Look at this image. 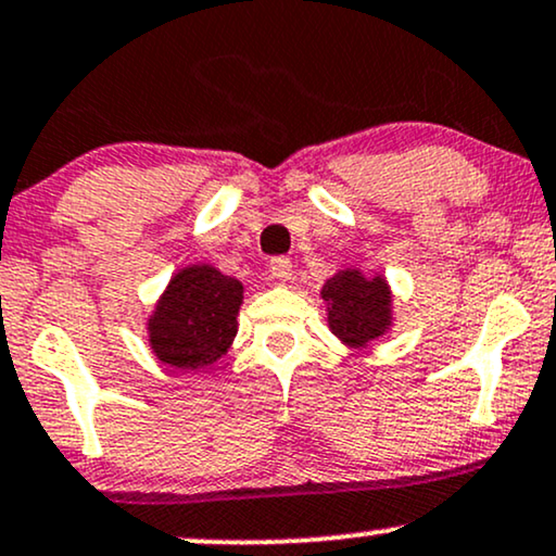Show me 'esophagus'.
<instances>
[{
    "label": "esophagus",
    "instance_id": "esophagus-1",
    "mask_svg": "<svg viewBox=\"0 0 556 556\" xmlns=\"http://www.w3.org/2000/svg\"><path fill=\"white\" fill-rule=\"evenodd\" d=\"M269 274L277 282H290L292 279V261L285 256H277L269 261Z\"/></svg>",
    "mask_w": 556,
    "mask_h": 556
}]
</instances>
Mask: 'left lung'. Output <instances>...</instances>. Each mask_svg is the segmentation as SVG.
<instances>
[{
    "instance_id": "left-lung-1",
    "label": "left lung",
    "mask_w": 556,
    "mask_h": 556,
    "mask_svg": "<svg viewBox=\"0 0 556 556\" xmlns=\"http://www.w3.org/2000/svg\"><path fill=\"white\" fill-rule=\"evenodd\" d=\"M329 305V329L344 344L365 346L383 337L391 326V290L383 277H363L346 269L333 274L320 290Z\"/></svg>"
}]
</instances>
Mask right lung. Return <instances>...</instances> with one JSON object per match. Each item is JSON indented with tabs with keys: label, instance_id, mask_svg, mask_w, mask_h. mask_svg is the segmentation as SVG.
<instances>
[{
	"label": "right lung",
	"instance_id": "right-lung-1",
	"mask_svg": "<svg viewBox=\"0 0 556 556\" xmlns=\"http://www.w3.org/2000/svg\"><path fill=\"white\" fill-rule=\"evenodd\" d=\"M243 285L212 266H189L170 279L150 318V344L160 363L204 370L227 352L238 333Z\"/></svg>",
	"mask_w": 556,
	"mask_h": 556
}]
</instances>
